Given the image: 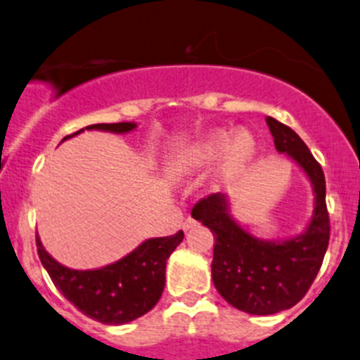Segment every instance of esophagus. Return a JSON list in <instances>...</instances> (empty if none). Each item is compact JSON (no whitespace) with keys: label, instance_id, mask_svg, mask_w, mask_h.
Returning a JSON list of instances; mask_svg holds the SVG:
<instances>
[{"label":"esophagus","instance_id":"obj_1","mask_svg":"<svg viewBox=\"0 0 360 360\" xmlns=\"http://www.w3.org/2000/svg\"><path fill=\"white\" fill-rule=\"evenodd\" d=\"M195 223H197V221H195L193 218H186V219H184V221H183V229H184V230H190V229H193V226H195Z\"/></svg>","mask_w":360,"mask_h":360}]
</instances>
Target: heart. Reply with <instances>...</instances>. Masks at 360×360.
Instances as JSON below:
<instances>
[{
	"label": "heart",
	"instance_id": "heart-1",
	"mask_svg": "<svg viewBox=\"0 0 360 360\" xmlns=\"http://www.w3.org/2000/svg\"><path fill=\"white\" fill-rule=\"evenodd\" d=\"M257 155V141L248 131L212 130L181 151L176 163L184 170H200L219 163V176L230 177L243 170Z\"/></svg>",
	"mask_w": 360,
	"mask_h": 360
}]
</instances>
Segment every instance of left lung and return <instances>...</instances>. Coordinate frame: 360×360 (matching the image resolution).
<instances>
[{"label":"left lung","mask_w":360,"mask_h":360,"mask_svg":"<svg viewBox=\"0 0 360 360\" xmlns=\"http://www.w3.org/2000/svg\"><path fill=\"white\" fill-rule=\"evenodd\" d=\"M276 151L287 155L308 177L313 212L304 230L287 239H262L239 225L229 195L212 193L191 209L214 236L211 273L216 290L250 315H274L297 304L311 287L329 246L326 177L308 146L287 124L267 117Z\"/></svg>","instance_id":"left-lung-1"}]
</instances>
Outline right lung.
Listing matches in <instances>:
<instances>
[{"label":"right lung","mask_w":360,"mask_h":360,"mask_svg":"<svg viewBox=\"0 0 360 360\" xmlns=\"http://www.w3.org/2000/svg\"><path fill=\"white\" fill-rule=\"evenodd\" d=\"M137 123H100L84 130H100L110 134H130ZM183 230L170 237H153L139 244L120 260L98 269H70L47 253L37 236L38 257L54 281L56 288L89 319L105 326H123L146 315L156 306L165 287V267L172 251L183 240Z\"/></svg>","instance_id":"right-lung-1"}]
</instances>
